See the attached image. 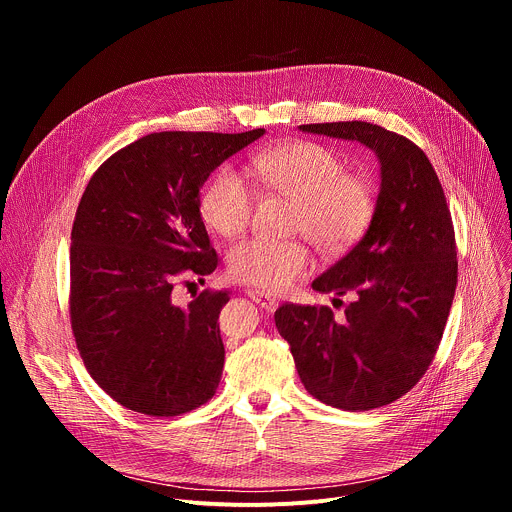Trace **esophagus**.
Listing matches in <instances>:
<instances>
[{
	"label": "esophagus",
	"mask_w": 512,
	"mask_h": 512,
	"mask_svg": "<svg viewBox=\"0 0 512 512\" xmlns=\"http://www.w3.org/2000/svg\"><path fill=\"white\" fill-rule=\"evenodd\" d=\"M247 294H249V298H251L261 310H265V312H273V310L279 306V302H277L273 296L265 294V291H261V289H247Z\"/></svg>",
	"instance_id": "34e87169"
}]
</instances>
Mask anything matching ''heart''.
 Here are the masks:
<instances>
[{"instance_id":"obj_1","label":"heart","mask_w":512,"mask_h":512,"mask_svg":"<svg viewBox=\"0 0 512 512\" xmlns=\"http://www.w3.org/2000/svg\"><path fill=\"white\" fill-rule=\"evenodd\" d=\"M255 182L294 200L291 231L304 233L324 255L354 247L377 212L375 184L346 172L342 154L318 141H294L251 158ZM198 210L202 223L221 237L241 235L255 210V190L233 166H221L206 182ZM233 279L265 291H281L306 275L312 257L302 241L247 239L227 257Z\"/></svg>"}]
</instances>
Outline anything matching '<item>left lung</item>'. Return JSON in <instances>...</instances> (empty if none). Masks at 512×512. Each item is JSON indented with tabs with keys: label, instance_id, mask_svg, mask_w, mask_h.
<instances>
[{
	"label": "left lung",
	"instance_id": "1",
	"mask_svg": "<svg viewBox=\"0 0 512 512\" xmlns=\"http://www.w3.org/2000/svg\"><path fill=\"white\" fill-rule=\"evenodd\" d=\"M300 129L371 148L381 162V192L367 235L312 283L322 294L352 296L344 316L334 318L328 306L283 304L275 326L310 395L369 411L411 391L440 346L458 283L452 214L411 139L367 121Z\"/></svg>",
	"mask_w": 512,
	"mask_h": 512
}]
</instances>
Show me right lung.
I'll use <instances>...</instances> for the list:
<instances>
[{"label": "right lung", "mask_w": 512, "mask_h": 512, "mask_svg": "<svg viewBox=\"0 0 512 512\" xmlns=\"http://www.w3.org/2000/svg\"><path fill=\"white\" fill-rule=\"evenodd\" d=\"M263 133H150L107 158L83 192L70 233V326L89 375L131 411L182 415L221 383L216 320L229 291L204 289L180 308L172 289L216 269L200 186Z\"/></svg>", "instance_id": "obj_1"}]
</instances>
